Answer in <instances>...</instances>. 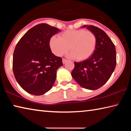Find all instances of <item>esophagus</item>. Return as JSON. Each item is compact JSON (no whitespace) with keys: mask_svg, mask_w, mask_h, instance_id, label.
Listing matches in <instances>:
<instances>
[{"mask_svg":"<svg viewBox=\"0 0 131 131\" xmlns=\"http://www.w3.org/2000/svg\"><path fill=\"white\" fill-rule=\"evenodd\" d=\"M67 61H68V60H66V59H62V63L63 64H65Z\"/></svg>","mask_w":131,"mask_h":131,"instance_id":"esophagus-1","label":"esophagus"}]
</instances>
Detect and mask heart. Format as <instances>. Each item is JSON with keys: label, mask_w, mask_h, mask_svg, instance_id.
Returning a JSON list of instances; mask_svg holds the SVG:
<instances>
[{"label": "heart", "mask_w": 131, "mask_h": 131, "mask_svg": "<svg viewBox=\"0 0 131 131\" xmlns=\"http://www.w3.org/2000/svg\"><path fill=\"white\" fill-rule=\"evenodd\" d=\"M96 46V37L94 33L84 29L68 30L59 34V38L52 36L50 47L58 57L62 56L70 49L69 56L79 61L88 59L94 53Z\"/></svg>", "instance_id": "heart-1"}]
</instances>
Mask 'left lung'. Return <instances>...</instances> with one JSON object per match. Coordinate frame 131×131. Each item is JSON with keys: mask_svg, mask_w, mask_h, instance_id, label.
I'll return each mask as SVG.
<instances>
[{"mask_svg": "<svg viewBox=\"0 0 131 131\" xmlns=\"http://www.w3.org/2000/svg\"><path fill=\"white\" fill-rule=\"evenodd\" d=\"M95 34L96 46L89 58L74 62L72 76L81 87L90 90L101 88L112 76L116 66L114 44L101 29L92 25H84Z\"/></svg>", "mask_w": 131, "mask_h": 131, "instance_id": "8db88e82", "label": "left lung"}]
</instances>
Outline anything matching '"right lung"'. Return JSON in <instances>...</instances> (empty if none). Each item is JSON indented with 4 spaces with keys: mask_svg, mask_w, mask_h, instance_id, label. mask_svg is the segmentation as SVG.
I'll list each match as a JSON object with an SVG mask.
<instances>
[{
    "mask_svg": "<svg viewBox=\"0 0 131 131\" xmlns=\"http://www.w3.org/2000/svg\"><path fill=\"white\" fill-rule=\"evenodd\" d=\"M61 32L47 24L30 29L15 48L13 69L15 79L26 92L41 95L51 89L57 71L63 65L62 59L52 53L50 40Z\"/></svg>",
    "mask_w": 131,
    "mask_h": 131,
    "instance_id": "add662e5",
    "label": "right lung"
}]
</instances>
